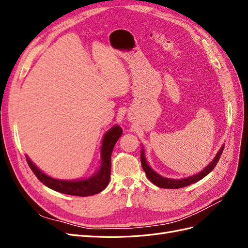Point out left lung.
I'll list each match as a JSON object with an SVG mask.
<instances>
[{
    "label": "left lung",
    "mask_w": 248,
    "mask_h": 248,
    "mask_svg": "<svg viewBox=\"0 0 248 248\" xmlns=\"http://www.w3.org/2000/svg\"><path fill=\"white\" fill-rule=\"evenodd\" d=\"M223 148H224V146L221 147V149L219 150L218 153H217V155L215 156V158L213 159V161H212L211 163H210L207 168H205L201 172H199L198 175L191 176V177H189V178H185V179H181V180H176V179H168V178L161 177L160 175H158V174H157V172H155V171L147 164V161H146V158H145L144 150H141V152H140L141 168H142V170H145L148 179H149L150 181H151L153 184H155L156 186L161 187V188H170V189L181 188V187H185V186H188V185H190V184L196 183V182L200 181L201 179L204 178L205 176H207V175L209 174V172L211 171V170L215 168L217 161L219 160L220 155L222 154V151H223Z\"/></svg>",
    "instance_id": "8db88e82"
}]
</instances>
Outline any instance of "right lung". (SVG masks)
Listing matches in <instances>:
<instances>
[{
    "mask_svg": "<svg viewBox=\"0 0 248 248\" xmlns=\"http://www.w3.org/2000/svg\"><path fill=\"white\" fill-rule=\"evenodd\" d=\"M123 133L122 128L116 125L104 136L101 147V167L96 175L79 181H63L52 179L35 167L33 162L26 156L29 167L40 182L58 192L77 197H88L102 191L108 186L110 178V157L112 149L117 140Z\"/></svg>",
    "mask_w": 248,
    "mask_h": 248,
    "instance_id": "1",
    "label": "right lung"
}]
</instances>
